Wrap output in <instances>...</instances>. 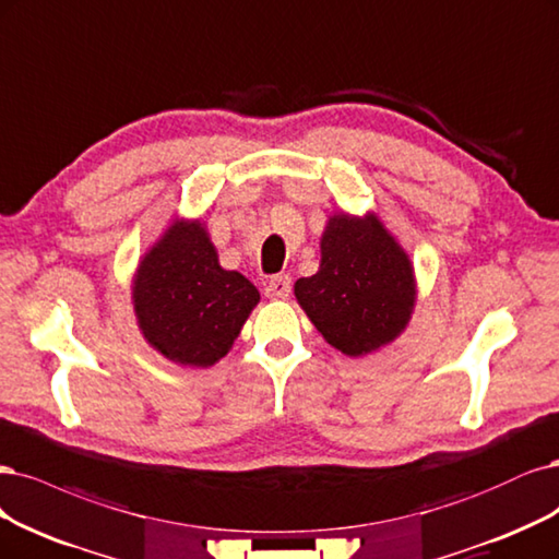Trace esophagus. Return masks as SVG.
<instances>
[{
	"instance_id": "obj_1",
	"label": "esophagus",
	"mask_w": 559,
	"mask_h": 559,
	"mask_svg": "<svg viewBox=\"0 0 559 559\" xmlns=\"http://www.w3.org/2000/svg\"><path fill=\"white\" fill-rule=\"evenodd\" d=\"M288 294H292V277L288 275H273L265 282V296L273 300H284Z\"/></svg>"
}]
</instances>
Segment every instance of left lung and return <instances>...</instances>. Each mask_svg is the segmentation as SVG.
<instances>
[{"label":"left lung","instance_id":"left-lung-1","mask_svg":"<svg viewBox=\"0 0 559 559\" xmlns=\"http://www.w3.org/2000/svg\"><path fill=\"white\" fill-rule=\"evenodd\" d=\"M294 292L325 342L346 356H362L407 325L414 275L377 217L335 215L321 238L319 273L300 277Z\"/></svg>","mask_w":559,"mask_h":559}]
</instances>
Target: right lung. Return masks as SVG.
Returning a JSON list of instances; mask_svg holds the SVG:
<instances>
[{
  "instance_id": "add662e5",
  "label": "right lung",
  "mask_w": 559,
  "mask_h": 559,
  "mask_svg": "<svg viewBox=\"0 0 559 559\" xmlns=\"http://www.w3.org/2000/svg\"><path fill=\"white\" fill-rule=\"evenodd\" d=\"M257 302V286L224 271L201 224H173L133 282L145 340L168 360L197 368L226 356Z\"/></svg>"
}]
</instances>
